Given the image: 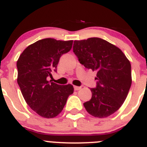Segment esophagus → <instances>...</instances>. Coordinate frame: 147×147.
<instances>
[{"mask_svg": "<svg viewBox=\"0 0 147 147\" xmlns=\"http://www.w3.org/2000/svg\"><path fill=\"white\" fill-rule=\"evenodd\" d=\"M82 89V87H78V86H74V90H79Z\"/></svg>", "mask_w": 147, "mask_h": 147, "instance_id": "1", "label": "esophagus"}]
</instances>
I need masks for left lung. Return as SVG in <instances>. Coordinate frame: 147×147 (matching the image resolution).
Segmentation results:
<instances>
[{
  "mask_svg": "<svg viewBox=\"0 0 147 147\" xmlns=\"http://www.w3.org/2000/svg\"><path fill=\"white\" fill-rule=\"evenodd\" d=\"M73 50L81 64L96 71V88L84 103L87 112L104 118L117 111L128 94L132 83L131 65L120 49L100 38L74 41Z\"/></svg>",
  "mask_w": 147,
  "mask_h": 147,
  "instance_id": "1",
  "label": "left lung"
}]
</instances>
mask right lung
Listing matches in <instances>:
<instances>
[{
    "label": "right lung",
    "mask_w": 147,
    "mask_h": 147,
    "mask_svg": "<svg viewBox=\"0 0 147 147\" xmlns=\"http://www.w3.org/2000/svg\"><path fill=\"white\" fill-rule=\"evenodd\" d=\"M73 41L44 38L28 46L17 62V83L31 109L42 117H57L74 92L72 84L59 85L47 78L57 71L60 57L72 48Z\"/></svg>",
    "instance_id": "add662e5"
}]
</instances>
